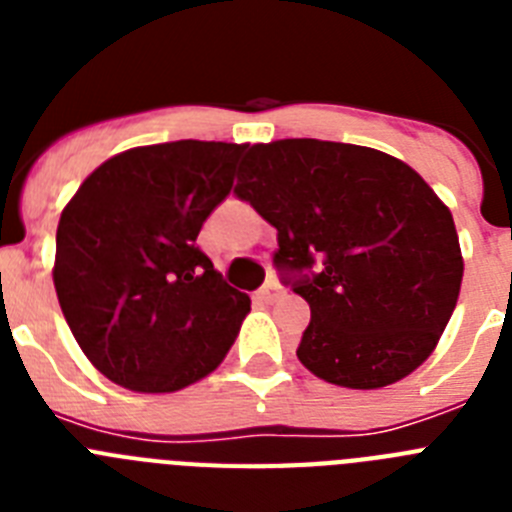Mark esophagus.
I'll return each instance as SVG.
<instances>
[{
	"label": "esophagus",
	"mask_w": 512,
	"mask_h": 512,
	"mask_svg": "<svg viewBox=\"0 0 512 512\" xmlns=\"http://www.w3.org/2000/svg\"><path fill=\"white\" fill-rule=\"evenodd\" d=\"M259 297L261 302H277L279 297H282V289H279V284H274V282H269V284H264V287L259 289Z\"/></svg>",
	"instance_id": "34e87169"
}]
</instances>
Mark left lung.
Listing matches in <instances>:
<instances>
[{
  "label": "left lung",
  "instance_id": "obj_1",
  "mask_svg": "<svg viewBox=\"0 0 512 512\" xmlns=\"http://www.w3.org/2000/svg\"><path fill=\"white\" fill-rule=\"evenodd\" d=\"M235 197L277 228L274 266L310 305L297 359L348 390L400 382L459 300L454 217L400 158L351 143L251 146Z\"/></svg>",
  "mask_w": 512,
  "mask_h": 512
}]
</instances>
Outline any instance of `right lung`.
Listing matches in <instances>:
<instances>
[{"label":"right lung","instance_id":"obj_1","mask_svg":"<svg viewBox=\"0 0 512 512\" xmlns=\"http://www.w3.org/2000/svg\"><path fill=\"white\" fill-rule=\"evenodd\" d=\"M246 146L174 140L104 161L63 207L53 284L87 359L133 392L215 372L251 310L197 246Z\"/></svg>","mask_w":512,"mask_h":512}]
</instances>
